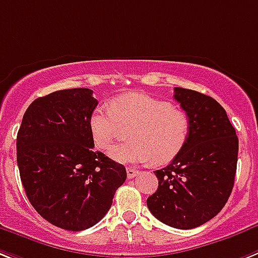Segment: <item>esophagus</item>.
<instances>
[{
    "mask_svg": "<svg viewBox=\"0 0 258 258\" xmlns=\"http://www.w3.org/2000/svg\"><path fill=\"white\" fill-rule=\"evenodd\" d=\"M125 170H127V177H128V178H134V177H136L139 174V170L136 169V168H133V166H128Z\"/></svg>",
    "mask_w": 258,
    "mask_h": 258,
    "instance_id": "34e87169",
    "label": "esophagus"
}]
</instances>
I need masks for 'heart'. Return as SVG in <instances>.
Returning <instances> with one entry per match:
<instances>
[{"instance_id":"b5f03b06","label":"heart","mask_w":258,"mask_h":258,"mask_svg":"<svg viewBox=\"0 0 258 258\" xmlns=\"http://www.w3.org/2000/svg\"><path fill=\"white\" fill-rule=\"evenodd\" d=\"M131 142L118 144L110 156L119 162H170L185 148L191 122L185 110L146 94H125L107 107H97L89 116V131L98 149L107 151L120 135V127H130Z\"/></svg>"}]
</instances>
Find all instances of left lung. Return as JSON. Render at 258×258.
<instances>
[{"mask_svg": "<svg viewBox=\"0 0 258 258\" xmlns=\"http://www.w3.org/2000/svg\"><path fill=\"white\" fill-rule=\"evenodd\" d=\"M174 99L190 116L189 140L169 165L155 172L159 187L147 206L166 226L190 229L213 219L228 201L239 139L226 110L214 98L174 88Z\"/></svg>", "mask_w": 258, "mask_h": 258, "instance_id": "obj_1", "label": "left lung"}]
</instances>
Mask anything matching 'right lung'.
<instances>
[{"label": "right lung", "mask_w": 258, "mask_h": 258, "mask_svg": "<svg viewBox=\"0 0 258 258\" xmlns=\"http://www.w3.org/2000/svg\"><path fill=\"white\" fill-rule=\"evenodd\" d=\"M97 105L86 88L39 97L17 135V162L30 203L47 222L68 231L97 224L127 178L122 164L93 149L89 116Z\"/></svg>", "instance_id": "obj_1"}]
</instances>
